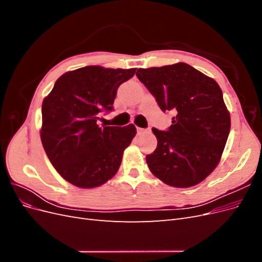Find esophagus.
<instances>
[{"instance_id": "obj_1", "label": "esophagus", "mask_w": 262, "mask_h": 262, "mask_svg": "<svg viewBox=\"0 0 262 262\" xmlns=\"http://www.w3.org/2000/svg\"><path fill=\"white\" fill-rule=\"evenodd\" d=\"M137 131H138V134H142V133H145L146 132L145 129H142V128H138Z\"/></svg>"}]
</instances>
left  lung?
<instances>
[{
	"instance_id": "1",
	"label": "left lung",
	"mask_w": 262,
	"mask_h": 262,
	"mask_svg": "<svg viewBox=\"0 0 262 262\" xmlns=\"http://www.w3.org/2000/svg\"><path fill=\"white\" fill-rule=\"evenodd\" d=\"M137 76L163 112L176 114L168 131L152 130L157 147L146 155L150 172L171 187L200 184L216 168L231 130L221 87L184 62L139 69Z\"/></svg>"
}]
</instances>
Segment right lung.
I'll return each mask as SVG.
<instances>
[{
  "label": "right lung",
  "mask_w": 262,
  "mask_h": 262,
  "mask_svg": "<svg viewBox=\"0 0 262 262\" xmlns=\"http://www.w3.org/2000/svg\"><path fill=\"white\" fill-rule=\"evenodd\" d=\"M136 69L90 66L69 71L42 101L41 143L61 177L78 188L104 185L120 167L124 149L137 134L134 124L100 126L112 110L118 87Z\"/></svg>",
  "instance_id": "1"
}]
</instances>
